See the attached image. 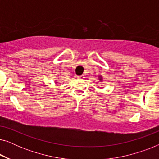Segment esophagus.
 I'll use <instances>...</instances> for the list:
<instances>
[{
    "label": "esophagus",
    "instance_id": "obj_1",
    "mask_svg": "<svg viewBox=\"0 0 159 159\" xmlns=\"http://www.w3.org/2000/svg\"><path fill=\"white\" fill-rule=\"evenodd\" d=\"M78 79H80V80H84V75L78 76Z\"/></svg>",
    "mask_w": 159,
    "mask_h": 159
}]
</instances>
